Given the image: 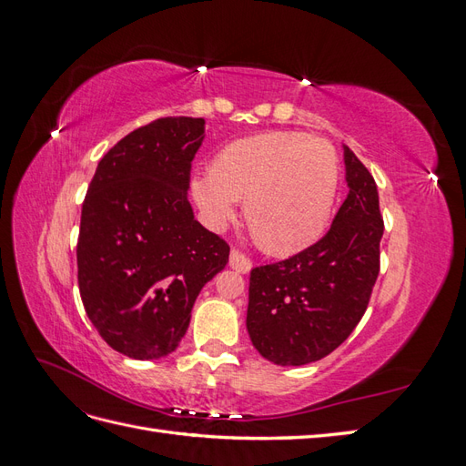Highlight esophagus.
<instances>
[{
    "mask_svg": "<svg viewBox=\"0 0 466 466\" xmlns=\"http://www.w3.org/2000/svg\"><path fill=\"white\" fill-rule=\"evenodd\" d=\"M229 266L233 268L235 272H241V274H247L250 268H252V262L243 255V252H238V250H231V255H229Z\"/></svg>",
    "mask_w": 466,
    "mask_h": 466,
    "instance_id": "obj_1",
    "label": "esophagus"
}]
</instances>
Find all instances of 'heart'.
<instances>
[{
    "mask_svg": "<svg viewBox=\"0 0 466 466\" xmlns=\"http://www.w3.org/2000/svg\"><path fill=\"white\" fill-rule=\"evenodd\" d=\"M336 168V153L322 137L268 132L221 147L192 192L214 223L231 219L233 202L245 200L250 235L284 257L311 247L327 229Z\"/></svg>",
    "mask_w": 466,
    "mask_h": 466,
    "instance_id": "b5f03b06",
    "label": "heart"
}]
</instances>
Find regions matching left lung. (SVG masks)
Masks as SVG:
<instances>
[{"mask_svg":"<svg viewBox=\"0 0 466 466\" xmlns=\"http://www.w3.org/2000/svg\"><path fill=\"white\" fill-rule=\"evenodd\" d=\"M348 198L330 229L286 260L252 268L247 329L278 365L327 358L354 332L370 305L385 231L373 175L344 147Z\"/></svg>","mask_w":466,"mask_h":466,"instance_id":"8db88e82","label":"left lung"}]
</instances>
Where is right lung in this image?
Instances as JSON below:
<instances>
[{"mask_svg":"<svg viewBox=\"0 0 466 466\" xmlns=\"http://www.w3.org/2000/svg\"><path fill=\"white\" fill-rule=\"evenodd\" d=\"M204 118L167 116L105 153L81 208L77 284L103 340L132 360L177 350L200 289L229 245L194 219L187 198Z\"/></svg>","mask_w":466,"mask_h":466,"instance_id":"1","label":"right lung"}]
</instances>
